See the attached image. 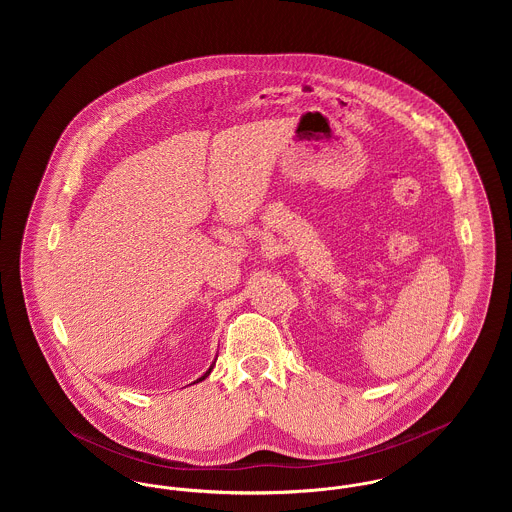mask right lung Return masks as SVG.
I'll return each instance as SVG.
<instances>
[{
	"label": "right lung",
	"instance_id": "1",
	"mask_svg": "<svg viewBox=\"0 0 512 512\" xmlns=\"http://www.w3.org/2000/svg\"><path fill=\"white\" fill-rule=\"evenodd\" d=\"M215 361H217V359H215ZM213 366H215V363H213V365H211V368H209V370H207V372H205V374H203V376H201V378H199V380H205V378H207V376H209V374H211V370H213Z\"/></svg>",
	"mask_w": 512,
	"mask_h": 512
}]
</instances>
